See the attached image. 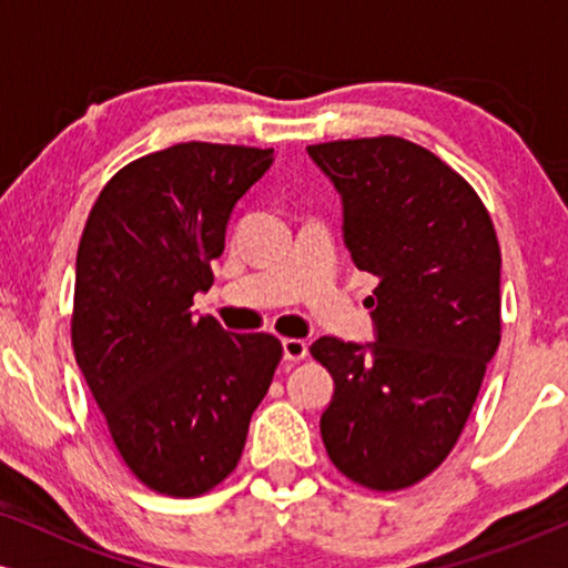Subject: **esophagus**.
Returning a JSON list of instances; mask_svg holds the SVG:
<instances>
[{"label": "esophagus", "instance_id": "obj_1", "mask_svg": "<svg viewBox=\"0 0 568 568\" xmlns=\"http://www.w3.org/2000/svg\"><path fill=\"white\" fill-rule=\"evenodd\" d=\"M282 354H284V362L294 364V362L305 359L307 344H305V341H300V338H284L282 341Z\"/></svg>", "mask_w": 568, "mask_h": 568}]
</instances>
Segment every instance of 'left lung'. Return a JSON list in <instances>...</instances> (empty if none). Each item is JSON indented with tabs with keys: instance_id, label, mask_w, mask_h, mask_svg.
I'll return each mask as SVG.
<instances>
[{
	"instance_id": "8db88e82",
	"label": "left lung",
	"mask_w": 568,
	"mask_h": 568,
	"mask_svg": "<svg viewBox=\"0 0 568 568\" xmlns=\"http://www.w3.org/2000/svg\"><path fill=\"white\" fill-rule=\"evenodd\" d=\"M341 199L344 245L379 284L375 341L317 338L333 377L321 416L333 465L398 491L455 447L501 341V253L476 191L437 154L400 136L307 146Z\"/></svg>"
}]
</instances>
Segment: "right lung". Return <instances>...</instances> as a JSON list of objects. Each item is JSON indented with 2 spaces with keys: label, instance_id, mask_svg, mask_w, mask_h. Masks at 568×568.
I'll return each mask as SVG.
<instances>
[{
  "label": "right lung",
  "instance_id": "1",
  "mask_svg": "<svg viewBox=\"0 0 568 568\" xmlns=\"http://www.w3.org/2000/svg\"><path fill=\"white\" fill-rule=\"evenodd\" d=\"M274 150L185 142L113 175L77 251L72 346L123 463L152 491L199 496L243 455L282 344L193 313L237 201Z\"/></svg>",
  "mask_w": 568,
  "mask_h": 568
}]
</instances>
